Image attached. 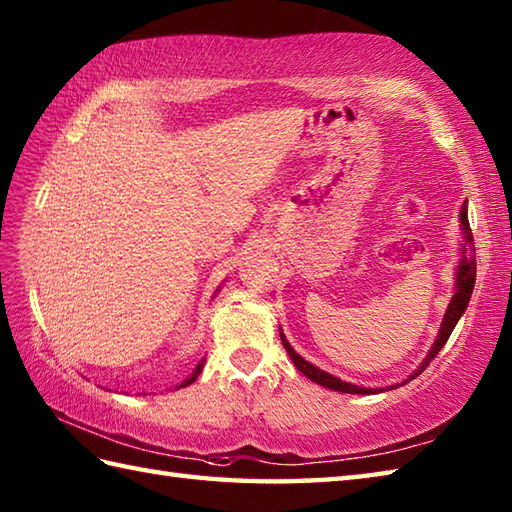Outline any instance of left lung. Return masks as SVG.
<instances>
[{"label": "left lung", "mask_w": 512, "mask_h": 512, "mask_svg": "<svg viewBox=\"0 0 512 512\" xmlns=\"http://www.w3.org/2000/svg\"><path fill=\"white\" fill-rule=\"evenodd\" d=\"M460 217H462V231L466 233V239H469V242H473V235H471V228H469V217H466V204L462 206ZM475 266H477V264H475V248H473V253H471L469 257H464L462 262H460V270H458V290H455V295H453V299H451V303H449V308H447V314H444L442 330H440V334H438V339H436V343H433L431 352H429L427 358H424V363L420 365V369H416V374H411L407 380H411V378H416L418 374H422L424 369H427V365L433 361V358L438 356V352L442 350L444 343L449 341V336H451L453 328H455V325H458V321H460V317L464 314L466 306H469L471 292H473V286H475ZM281 343H284L286 352L290 354V358H292V363H295V367L299 369V372H301L303 376H308V378L312 380V383L323 385V387L334 389V391H343V394H376V389H365V387H356V385H352V383H343V380L334 378L332 374L323 372V369L314 367V365L308 363V361H303V358H301L295 350H292L284 334H281ZM407 380H405V383H407ZM378 391H383V389H378Z\"/></svg>", "instance_id": "left-lung-1"}]
</instances>
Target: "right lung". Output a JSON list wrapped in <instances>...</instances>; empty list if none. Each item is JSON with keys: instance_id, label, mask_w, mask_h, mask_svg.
Returning <instances> with one entry per match:
<instances>
[{"instance_id": "right-lung-1", "label": "right lung", "mask_w": 512, "mask_h": 512, "mask_svg": "<svg viewBox=\"0 0 512 512\" xmlns=\"http://www.w3.org/2000/svg\"><path fill=\"white\" fill-rule=\"evenodd\" d=\"M202 367H204V358H202V361H200L198 365H195V369H193V372H191V374H189L187 378H184V380H182V383H180L178 387H187V385H191V383H193V380L200 376V372H202Z\"/></svg>"}]
</instances>
